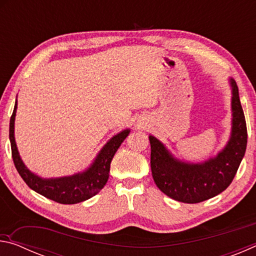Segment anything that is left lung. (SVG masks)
Here are the masks:
<instances>
[{"instance_id":"left-lung-1","label":"left lung","mask_w":256,"mask_h":256,"mask_svg":"<svg viewBox=\"0 0 256 256\" xmlns=\"http://www.w3.org/2000/svg\"><path fill=\"white\" fill-rule=\"evenodd\" d=\"M232 86V133L224 148L216 157L203 162H186L176 159L162 142L149 136L151 172L156 185L167 196L184 203H198L218 196L235 177L248 144V128L240 105L238 86Z\"/></svg>"}]
</instances>
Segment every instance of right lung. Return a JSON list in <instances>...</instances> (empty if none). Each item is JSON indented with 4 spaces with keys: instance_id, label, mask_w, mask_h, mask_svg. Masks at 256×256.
Masks as SVG:
<instances>
[{
    "instance_id": "right-lung-1",
    "label": "right lung",
    "mask_w": 256,
    "mask_h": 256,
    "mask_svg": "<svg viewBox=\"0 0 256 256\" xmlns=\"http://www.w3.org/2000/svg\"><path fill=\"white\" fill-rule=\"evenodd\" d=\"M16 112V102L14 112L10 118V142L12 158H14L16 170L22 177L30 188L34 192L42 194L50 200H53L62 204H76L88 200L100 190L107 183L110 177L112 159L116 151L128 136L130 130H124L112 136L99 151L96 159L90 164L88 170L78 172L72 176L58 177V178H42L32 172H30L22 159L20 158L18 148L14 140V120Z\"/></svg>"
}]
</instances>
